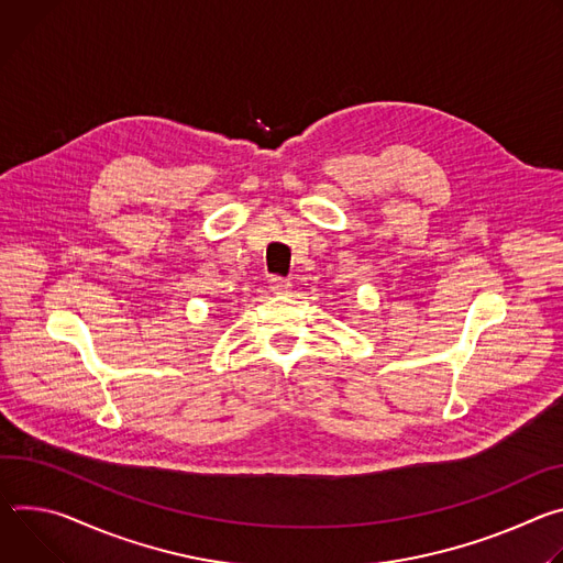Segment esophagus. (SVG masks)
I'll return each instance as SVG.
<instances>
[{
	"instance_id": "1",
	"label": "esophagus",
	"mask_w": 563,
	"mask_h": 563,
	"mask_svg": "<svg viewBox=\"0 0 563 563\" xmlns=\"http://www.w3.org/2000/svg\"><path fill=\"white\" fill-rule=\"evenodd\" d=\"M290 282L284 279V277H271V290L277 292V295H286L290 290Z\"/></svg>"
}]
</instances>
